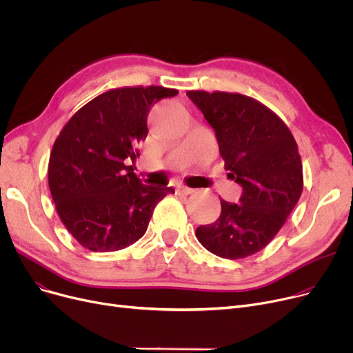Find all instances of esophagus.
I'll list each match as a JSON object with an SVG mask.
<instances>
[{
  "label": "esophagus",
  "instance_id": "34e87169",
  "mask_svg": "<svg viewBox=\"0 0 353 353\" xmlns=\"http://www.w3.org/2000/svg\"><path fill=\"white\" fill-rule=\"evenodd\" d=\"M194 190L193 189H190V188H188V186H177L176 188V193L177 194H183V196H188V194H190V193H193Z\"/></svg>",
  "mask_w": 353,
  "mask_h": 353
}]
</instances>
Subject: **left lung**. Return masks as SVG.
I'll return each mask as SVG.
<instances>
[{
    "mask_svg": "<svg viewBox=\"0 0 353 353\" xmlns=\"http://www.w3.org/2000/svg\"><path fill=\"white\" fill-rule=\"evenodd\" d=\"M214 128L229 179L243 188L239 205L220 200L216 221L196 229L199 242L223 259L266 248L303 190L302 160L289 127L272 110L234 92L189 91Z\"/></svg>",
    "mask_w": 353,
    "mask_h": 353,
    "instance_id": "8db88e82",
    "label": "left lung"
}]
</instances>
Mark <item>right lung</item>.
Segmentation results:
<instances>
[{
	"instance_id": "1",
	"label": "right lung",
	"mask_w": 353,
	"mask_h": 353,
	"mask_svg": "<svg viewBox=\"0 0 353 353\" xmlns=\"http://www.w3.org/2000/svg\"><path fill=\"white\" fill-rule=\"evenodd\" d=\"M164 87L105 91L83 105L55 139L48 186L65 229L91 252H116L145 233L157 203L173 188L143 184L133 165L153 103L177 96Z\"/></svg>"
}]
</instances>
